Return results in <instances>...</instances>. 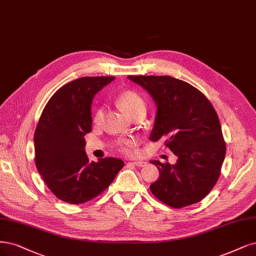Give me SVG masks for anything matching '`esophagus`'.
Instances as JSON below:
<instances>
[{"instance_id": "esophagus-1", "label": "esophagus", "mask_w": 256, "mask_h": 256, "mask_svg": "<svg viewBox=\"0 0 256 256\" xmlns=\"http://www.w3.org/2000/svg\"><path fill=\"white\" fill-rule=\"evenodd\" d=\"M132 163H134L138 167H144L147 164V162H145V161H134V162H132Z\"/></svg>"}]
</instances>
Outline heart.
<instances>
[{
    "mask_svg": "<svg viewBox=\"0 0 256 256\" xmlns=\"http://www.w3.org/2000/svg\"><path fill=\"white\" fill-rule=\"evenodd\" d=\"M118 107L124 111L126 114L130 116L132 113H134L136 111H138V109L145 108V104L144 100L140 98V96L138 94H136L134 91H124L122 92L118 96ZM102 109H98L95 111V116H94V120L98 122L100 120V116H102ZM118 147L122 152H131L134 150V145H136V140L132 138H126L120 140L118 142Z\"/></svg>",
    "mask_w": 256,
    "mask_h": 256,
    "instance_id": "obj_1",
    "label": "heart"
}]
</instances>
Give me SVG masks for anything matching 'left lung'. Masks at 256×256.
Returning a JSON list of instances; mask_svg holds the SVG:
<instances>
[{
    "label": "left lung",
    "instance_id": "obj_1",
    "mask_svg": "<svg viewBox=\"0 0 256 256\" xmlns=\"http://www.w3.org/2000/svg\"><path fill=\"white\" fill-rule=\"evenodd\" d=\"M152 96L156 114L149 140L165 136L174 164L150 161L160 177L150 185L165 204L180 208L204 199L216 184L226 156L222 126L212 104L196 88L170 76H128Z\"/></svg>",
    "mask_w": 256,
    "mask_h": 256
}]
</instances>
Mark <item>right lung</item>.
Wrapping results in <instances>:
<instances>
[{
  "label": "right lung",
  "mask_w": 256,
  "mask_h": 256,
  "mask_svg": "<svg viewBox=\"0 0 256 256\" xmlns=\"http://www.w3.org/2000/svg\"><path fill=\"white\" fill-rule=\"evenodd\" d=\"M114 79L82 77L61 86L44 107L34 131L37 170L52 192L68 204L98 197L124 166L114 158L90 162L84 152L94 96Z\"/></svg>",
  "instance_id": "1"
}]
</instances>
